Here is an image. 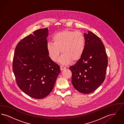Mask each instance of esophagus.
<instances>
[{"label": "esophagus", "mask_w": 124, "mask_h": 124, "mask_svg": "<svg viewBox=\"0 0 124 124\" xmlns=\"http://www.w3.org/2000/svg\"><path fill=\"white\" fill-rule=\"evenodd\" d=\"M66 69V67H65L64 66H63V65H61L60 66V70L61 71H63L64 70H65Z\"/></svg>", "instance_id": "esophagus-1"}]
</instances>
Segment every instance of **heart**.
<instances>
[{
  "label": "heart",
  "mask_w": 124,
  "mask_h": 124,
  "mask_svg": "<svg viewBox=\"0 0 124 124\" xmlns=\"http://www.w3.org/2000/svg\"><path fill=\"white\" fill-rule=\"evenodd\" d=\"M53 40V43L49 42L46 45L49 56L53 61L57 62L61 52L63 54L59 61L62 65L69 64L72 60H78L85 52V38L80 32L62 31L54 34Z\"/></svg>",
  "instance_id": "heart-1"
}]
</instances>
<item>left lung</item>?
Here are the masks:
<instances>
[{"instance_id": "obj_1", "label": "left lung", "mask_w": 124, "mask_h": 124, "mask_svg": "<svg viewBox=\"0 0 124 124\" xmlns=\"http://www.w3.org/2000/svg\"><path fill=\"white\" fill-rule=\"evenodd\" d=\"M84 33L85 47L82 57L69 67L74 88L84 94L95 91L105 80L108 58L100 38L91 31Z\"/></svg>"}]
</instances>
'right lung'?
Segmentation results:
<instances>
[{"label":"right lung","instance_id":"obj_1","mask_svg":"<svg viewBox=\"0 0 124 124\" xmlns=\"http://www.w3.org/2000/svg\"><path fill=\"white\" fill-rule=\"evenodd\" d=\"M48 28L37 30L18 42L15 50L12 70L18 86L35 99L46 97L53 90L60 66L49 56Z\"/></svg>","mask_w":124,"mask_h":124}]
</instances>
